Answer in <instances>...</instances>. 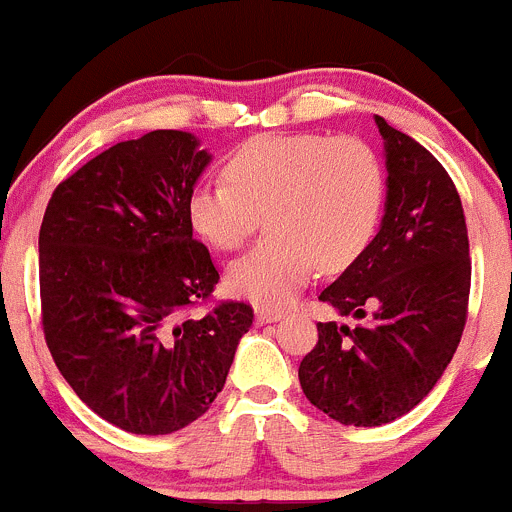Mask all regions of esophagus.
Returning <instances> with one entry per match:
<instances>
[{"instance_id":"1","label":"esophagus","mask_w":512,"mask_h":512,"mask_svg":"<svg viewBox=\"0 0 512 512\" xmlns=\"http://www.w3.org/2000/svg\"><path fill=\"white\" fill-rule=\"evenodd\" d=\"M283 318V310H272V308H255V321L257 323H275Z\"/></svg>"}]
</instances>
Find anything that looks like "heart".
<instances>
[{
  "label": "heart",
  "instance_id": "b5f03b06",
  "mask_svg": "<svg viewBox=\"0 0 512 512\" xmlns=\"http://www.w3.org/2000/svg\"><path fill=\"white\" fill-rule=\"evenodd\" d=\"M224 179L199 181L186 199L194 232L237 250L265 214L267 237L227 270L237 298L283 308L313 275L341 272L369 250L386 199L379 154L361 138L262 133L224 161Z\"/></svg>",
  "mask_w": 512,
  "mask_h": 512
}]
</instances>
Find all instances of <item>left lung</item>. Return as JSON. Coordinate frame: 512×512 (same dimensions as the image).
<instances>
[{
    "label": "left lung",
    "mask_w": 512,
    "mask_h": 512,
    "mask_svg": "<svg viewBox=\"0 0 512 512\" xmlns=\"http://www.w3.org/2000/svg\"><path fill=\"white\" fill-rule=\"evenodd\" d=\"M386 151L384 219L369 250L318 298L356 328L318 323L298 379L313 407L353 427L412 412L460 346L470 242L460 194L422 143L376 116Z\"/></svg>",
    "instance_id": "1"
}]
</instances>
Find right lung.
<instances>
[{
	"instance_id": "add662e5",
	"label": "right lung",
	"mask_w": 512,
	"mask_h": 512,
	"mask_svg": "<svg viewBox=\"0 0 512 512\" xmlns=\"http://www.w3.org/2000/svg\"><path fill=\"white\" fill-rule=\"evenodd\" d=\"M209 161L186 131L121 141L60 181L42 219L47 348L75 394L131 434L202 417L252 326L237 300L186 315L219 283L186 214Z\"/></svg>"
}]
</instances>
